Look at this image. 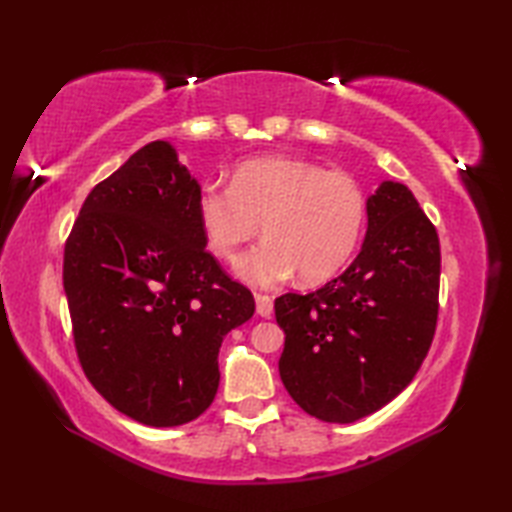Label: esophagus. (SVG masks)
Instances as JSON below:
<instances>
[{"instance_id":"34e87169","label":"esophagus","mask_w":512,"mask_h":512,"mask_svg":"<svg viewBox=\"0 0 512 512\" xmlns=\"http://www.w3.org/2000/svg\"><path fill=\"white\" fill-rule=\"evenodd\" d=\"M255 303H257V314H259V317H264V319L273 317V312H275L273 297H268V295H255Z\"/></svg>"}]
</instances>
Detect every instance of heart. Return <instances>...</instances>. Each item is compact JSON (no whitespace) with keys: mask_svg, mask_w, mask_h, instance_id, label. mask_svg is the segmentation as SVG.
<instances>
[{"mask_svg":"<svg viewBox=\"0 0 512 512\" xmlns=\"http://www.w3.org/2000/svg\"><path fill=\"white\" fill-rule=\"evenodd\" d=\"M195 211L206 244L224 262H235L262 226L266 239L237 264L248 284L277 286L297 273L303 284H321L361 244L367 198L343 171L266 156L239 162L228 187L202 184Z\"/></svg>","mask_w":512,"mask_h":512,"instance_id":"obj_1","label":"heart"}]
</instances>
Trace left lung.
<instances>
[{
  "mask_svg": "<svg viewBox=\"0 0 512 512\" xmlns=\"http://www.w3.org/2000/svg\"><path fill=\"white\" fill-rule=\"evenodd\" d=\"M440 239L400 182L367 200V235L343 275L275 299L279 376L297 405L347 424L385 407L427 356L438 323Z\"/></svg>",
  "mask_w": 512,
  "mask_h": 512,
  "instance_id": "left-lung-1",
  "label": "left lung"
}]
</instances>
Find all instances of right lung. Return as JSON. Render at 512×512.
Here are the masks:
<instances>
[{
  "label": "right lung",
  "instance_id": "obj_1",
  "mask_svg": "<svg viewBox=\"0 0 512 512\" xmlns=\"http://www.w3.org/2000/svg\"><path fill=\"white\" fill-rule=\"evenodd\" d=\"M200 184L165 140L96 184L63 250L74 347L94 389L149 427L209 409L224 336L255 312L206 250Z\"/></svg>",
  "mask_w": 512,
  "mask_h": 512
}]
</instances>
